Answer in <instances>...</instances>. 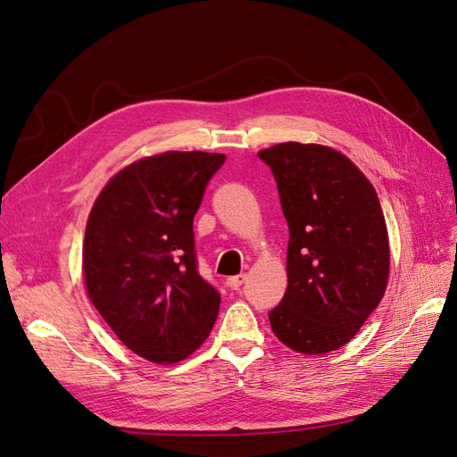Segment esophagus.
<instances>
[{"label": "esophagus", "mask_w": 457, "mask_h": 457, "mask_svg": "<svg viewBox=\"0 0 457 457\" xmlns=\"http://www.w3.org/2000/svg\"><path fill=\"white\" fill-rule=\"evenodd\" d=\"M247 280L245 274H238V276H230V278H227V286L230 289H240L242 284Z\"/></svg>", "instance_id": "1"}]
</instances>
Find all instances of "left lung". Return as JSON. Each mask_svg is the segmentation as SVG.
I'll return each instance as SVG.
<instances>
[{
	"label": "left lung",
	"mask_w": 457,
	"mask_h": 457,
	"mask_svg": "<svg viewBox=\"0 0 457 457\" xmlns=\"http://www.w3.org/2000/svg\"><path fill=\"white\" fill-rule=\"evenodd\" d=\"M287 220V289L269 312L289 349L322 354L347 345L376 311L389 276V238L371 183L341 152L282 143L257 154Z\"/></svg>",
	"instance_id": "left-lung-1"
}]
</instances>
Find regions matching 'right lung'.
<instances>
[{
	"label": "right lung",
	"mask_w": 457,
	"mask_h": 457,
	"mask_svg": "<svg viewBox=\"0 0 457 457\" xmlns=\"http://www.w3.org/2000/svg\"><path fill=\"white\" fill-rule=\"evenodd\" d=\"M225 154L165 152L128 165L96 198L84 240L89 299L120 341L179 362L210 336L220 295L198 272L192 220Z\"/></svg>",
	"instance_id": "add662e5"
}]
</instances>
